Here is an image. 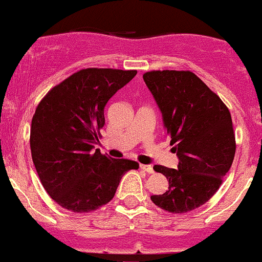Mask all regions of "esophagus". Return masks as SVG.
<instances>
[{
    "mask_svg": "<svg viewBox=\"0 0 262 262\" xmlns=\"http://www.w3.org/2000/svg\"><path fill=\"white\" fill-rule=\"evenodd\" d=\"M139 167H140V169L144 170V172H147V173H154V169H153L152 166H148V164H140Z\"/></svg>",
    "mask_w": 262,
    "mask_h": 262,
    "instance_id": "obj_1",
    "label": "esophagus"
}]
</instances>
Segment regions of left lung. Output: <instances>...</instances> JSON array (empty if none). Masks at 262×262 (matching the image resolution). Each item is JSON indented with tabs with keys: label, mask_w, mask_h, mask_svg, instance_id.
<instances>
[{
	"label": "left lung",
	"mask_w": 262,
	"mask_h": 262,
	"mask_svg": "<svg viewBox=\"0 0 262 262\" xmlns=\"http://www.w3.org/2000/svg\"><path fill=\"white\" fill-rule=\"evenodd\" d=\"M177 153L178 169L154 166L168 189L150 200L162 210L184 213L205 205L222 184L236 152L231 113L220 96L189 70L143 74Z\"/></svg>",
	"instance_id": "obj_1"
}]
</instances>
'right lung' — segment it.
Wrapping results in <instances>:
<instances>
[{"instance_id":"right-lung-1","label":"right lung","mask_w":262,"mask_h":262,"mask_svg":"<svg viewBox=\"0 0 262 262\" xmlns=\"http://www.w3.org/2000/svg\"><path fill=\"white\" fill-rule=\"evenodd\" d=\"M136 75L137 70L81 69L38 103L30 130L32 162L49 196L66 210H98L113 200L125 172L139 168L138 162L94 150L106 103Z\"/></svg>"}]
</instances>
